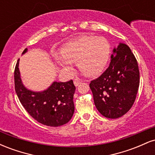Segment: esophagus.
<instances>
[{"label": "esophagus", "instance_id": "34e87169", "mask_svg": "<svg viewBox=\"0 0 155 155\" xmlns=\"http://www.w3.org/2000/svg\"><path fill=\"white\" fill-rule=\"evenodd\" d=\"M81 82H82V81H81V80L79 79H74V85H75V86H76V87L79 86V85Z\"/></svg>", "mask_w": 155, "mask_h": 155}]
</instances>
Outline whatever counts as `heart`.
Here are the masks:
<instances>
[{
	"instance_id": "1",
	"label": "heart",
	"mask_w": 155,
	"mask_h": 155,
	"mask_svg": "<svg viewBox=\"0 0 155 155\" xmlns=\"http://www.w3.org/2000/svg\"><path fill=\"white\" fill-rule=\"evenodd\" d=\"M110 44L103 37L84 35L63 46L60 52L54 54L55 61L65 70H72V64L88 76L98 74L104 69L109 58Z\"/></svg>"
}]
</instances>
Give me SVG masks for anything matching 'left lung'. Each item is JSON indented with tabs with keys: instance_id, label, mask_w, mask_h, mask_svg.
Masks as SVG:
<instances>
[{
	"instance_id": "left-lung-1",
	"label": "left lung",
	"mask_w": 155,
	"mask_h": 155,
	"mask_svg": "<svg viewBox=\"0 0 155 155\" xmlns=\"http://www.w3.org/2000/svg\"><path fill=\"white\" fill-rule=\"evenodd\" d=\"M139 82L136 58L127 44L120 43L106 71L90 84L97 109L107 118L123 116L134 104Z\"/></svg>"
}]
</instances>
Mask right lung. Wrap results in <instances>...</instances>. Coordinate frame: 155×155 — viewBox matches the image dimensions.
Masks as SVG:
<instances>
[{
    "mask_svg": "<svg viewBox=\"0 0 155 155\" xmlns=\"http://www.w3.org/2000/svg\"><path fill=\"white\" fill-rule=\"evenodd\" d=\"M27 51L26 48L22 54ZM19 63V59L15 70V91L23 107L33 119L44 125L58 127L68 123L74 113L76 87L72 80L66 82L53 81L43 91H33L23 84Z\"/></svg>",
    "mask_w": 155,
    "mask_h": 155,
    "instance_id": "right-lung-1",
    "label": "right lung"
}]
</instances>
